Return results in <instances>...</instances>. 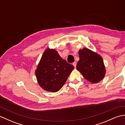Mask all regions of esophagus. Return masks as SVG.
I'll list each match as a JSON object with an SVG mask.
<instances>
[{
    "label": "esophagus",
    "instance_id": "obj_1",
    "mask_svg": "<svg viewBox=\"0 0 125 125\" xmlns=\"http://www.w3.org/2000/svg\"><path fill=\"white\" fill-rule=\"evenodd\" d=\"M72 64H73V65L74 66V68L76 67V65H77V63L76 62H74L73 63H72Z\"/></svg>",
    "mask_w": 125,
    "mask_h": 125
}]
</instances>
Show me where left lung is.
I'll list each match as a JSON object with an SVG mask.
<instances>
[{
	"label": "left lung",
	"mask_w": 125,
	"mask_h": 125,
	"mask_svg": "<svg viewBox=\"0 0 125 125\" xmlns=\"http://www.w3.org/2000/svg\"><path fill=\"white\" fill-rule=\"evenodd\" d=\"M79 56L77 69L83 77L92 83H97L102 80L105 74L102 57L86 48L79 50Z\"/></svg>",
	"instance_id": "obj_1"
}]
</instances>
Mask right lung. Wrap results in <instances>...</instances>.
Masks as SVG:
<instances>
[{
	"label": "right lung",
	"instance_id": "1",
	"mask_svg": "<svg viewBox=\"0 0 125 125\" xmlns=\"http://www.w3.org/2000/svg\"><path fill=\"white\" fill-rule=\"evenodd\" d=\"M74 66L62 59L55 49L44 52L35 73L39 85L45 91L56 92L61 88Z\"/></svg>",
	"mask_w": 125,
	"mask_h": 125
}]
</instances>
